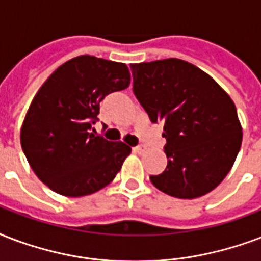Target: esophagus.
I'll return each instance as SVG.
<instances>
[{"label":"esophagus","instance_id":"esophagus-1","mask_svg":"<svg viewBox=\"0 0 261 261\" xmlns=\"http://www.w3.org/2000/svg\"><path fill=\"white\" fill-rule=\"evenodd\" d=\"M134 152L135 153H138V154H142V153L145 152V150H146V146H145V145H137V146H134Z\"/></svg>","mask_w":261,"mask_h":261}]
</instances>
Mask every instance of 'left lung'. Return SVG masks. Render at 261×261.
Here are the masks:
<instances>
[{
	"label": "left lung",
	"instance_id": "obj_1",
	"mask_svg": "<svg viewBox=\"0 0 261 261\" xmlns=\"http://www.w3.org/2000/svg\"><path fill=\"white\" fill-rule=\"evenodd\" d=\"M133 91L152 123H163L168 163L150 175L159 190L196 198L231 170L242 142L236 105L214 79L179 59L131 64Z\"/></svg>",
	"mask_w": 261,
	"mask_h": 261
}]
</instances>
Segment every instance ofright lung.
<instances>
[{
    "label": "right lung",
    "instance_id": "add662e5",
    "mask_svg": "<svg viewBox=\"0 0 261 261\" xmlns=\"http://www.w3.org/2000/svg\"><path fill=\"white\" fill-rule=\"evenodd\" d=\"M128 85L126 64L85 55L60 65L38 90L20 142L35 175L53 192L87 196L120 171L131 148L95 135L93 124L99 102Z\"/></svg>",
    "mask_w": 261,
    "mask_h": 261
}]
</instances>
